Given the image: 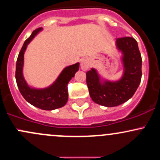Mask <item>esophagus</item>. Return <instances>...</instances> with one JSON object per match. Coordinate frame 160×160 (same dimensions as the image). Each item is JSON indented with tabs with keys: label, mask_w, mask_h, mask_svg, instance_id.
Segmentation results:
<instances>
[{
	"label": "esophagus",
	"mask_w": 160,
	"mask_h": 160,
	"mask_svg": "<svg viewBox=\"0 0 160 160\" xmlns=\"http://www.w3.org/2000/svg\"><path fill=\"white\" fill-rule=\"evenodd\" d=\"M80 67L83 71H87L89 68V61L87 58H83L81 60L80 62Z\"/></svg>",
	"instance_id": "obj_1"
}]
</instances>
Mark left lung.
<instances>
[{
	"label": "left lung",
	"instance_id": "obj_1",
	"mask_svg": "<svg viewBox=\"0 0 160 160\" xmlns=\"http://www.w3.org/2000/svg\"><path fill=\"white\" fill-rule=\"evenodd\" d=\"M117 48L123 53L124 74L116 82L101 83L97 71L92 68L87 72V84L94 102L106 107H114L125 102L134 96L142 77V58L136 40L133 37L116 39Z\"/></svg>",
	"mask_w": 160,
	"mask_h": 160
}]
</instances>
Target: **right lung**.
<instances>
[{"instance_id":"obj_1","label":"right lung","mask_w":160,"mask_h":160,"mask_svg":"<svg viewBox=\"0 0 160 160\" xmlns=\"http://www.w3.org/2000/svg\"><path fill=\"white\" fill-rule=\"evenodd\" d=\"M41 29V28L35 29L21 48L16 65V80L20 93L28 102L41 109L54 110L63 107L68 102V84L72 77H74L76 72L78 71L80 64L77 63L64 68L56 81L48 88L42 89L30 88L22 76L24 52L28 44Z\"/></svg>"}]
</instances>
